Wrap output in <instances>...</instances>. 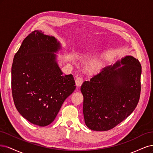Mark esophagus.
<instances>
[{"label": "esophagus", "mask_w": 153, "mask_h": 153, "mask_svg": "<svg viewBox=\"0 0 153 153\" xmlns=\"http://www.w3.org/2000/svg\"><path fill=\"white\" fill-rule=\"evenodd\" d=\"M83 82V78L82 77H78L76 79V85L77 87L80 86Z\"/></svg>", "instance_id": "obj_1"}]
</instances>
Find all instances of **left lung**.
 Returning <instances> with one entry per match:
<instances>
[{
  "instance_id": "left-lung-1",
  "label": "left lung",
  "mask_w": 153,
  "mask_h": 153,
  "mask_svg": "<svg viewBox=\"0 0 153 153\" xmlns=\"http://www.w3.org/2000/svg\"><path fill=\"white\" fill-rule=\"evenodd\" d=\"M141 72L139 61L126 56L82 83L83 114L90 129L109 130L131 114L140 98Z\"/></svg>"
}]
</instances>
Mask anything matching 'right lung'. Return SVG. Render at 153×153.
I'll list each match as a JSON object with an SVG mask.
<instances>
[{
	"mask_svg": "<svg viewBox=\"0 0 153 153\" xmlns=\"http://www.w3.org/2000/svg\"><path fill=\"white\" fill-rule=\"evenodd\" d=\"M60 48L55 37L35 30L24 39L14 56L11 90L14 105L33 125L51 123L76 89L73 76H63L56 63L53 53Z\"/></svg>",
	"mask_w": 153,
	"mask_h": 153,
	"instance_id": "obj_1",
	"label": "right lung"
}]
</instances>
